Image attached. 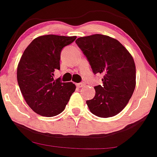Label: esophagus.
I'll return each instance as SVG.
<instances>
[{"label":"esophagus","instance_id":"obj_1","mask_svg":"<svg viewBox=\"0 0 157 157\" xmlns=\"http://www.w3.org/2000/svg\"><path fill=\"white\" fill-rule=\"evenodd\" d=\"M76 86L78 87V88H82V87L86 86V84H85L84 82H80V83H76Z\"/></svg>","mask_w":157,"mask_h":157}]
</instances>
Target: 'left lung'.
I'll use <instances>...</instances> for the list:
<instances>
[{
  "mask_svg": "<svg viewBox=\"0 0 157 157\" xmlns=\"http://www.w3.org/2000/svg\"><path fill=\"white\" fill-rule=\"evenodd\" d=\"M76 44L82 51L94 75L102 74V85L86 103L94 115L109 118L118 114L129 102L136 85V69L131 54L116 39L101 34L80 37Z\"/></svg>",
  "mask_w": 157,
  "mask_h": 157,
  "instance_id": "obj_1",
  "label": "left lung"
}]
</instances>
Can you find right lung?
Here are the masks:
<instances>
[{"label": "right lung", "instance_id": "1", "mask_svg": "<svg viewBox=\"0 0 157 157\" xmlns=\"http://www.w3.org/2000/svg\"><path fill=\"white\" fill-rule=\"evenodd\" d=\"M76 38L41 36L31 41L20 58L17 71L19 87L28 106L40 116L60 114L75 92V84L54 80L53 75L60 69L62 49Z\"/></svg>", "mask_w": 157, "mask_h": 157}]
</instances>
